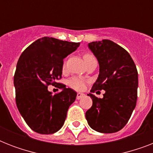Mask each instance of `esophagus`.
Instances as JSON below:
<instances>
[{"instance_id": "34e87169", "label": "esophagus", "mask_w": 153, "mask_h": 153, "mask_svg": "<svg viewBox=\"0 0 153 153\" xmlns=\"http://www.w3.org/2000/svg\"><path fill=\"white\" fill-rule=\"evenodd\" d=\"M85 95L84 94H82V93H78L77 94V96H76V98L79 100V99H80V98H82L83 96Z\"/></svg>"}]
</instances>
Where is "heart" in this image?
Returning a JSON list of instances; mask_svg holds the SVG:
<instances>
[{"instance_id":"1","label":"heart","mask_w":153,"mask_h":153,"mask_svg":"<svg viewBox=\"0 0 153 153\" xmlns=\"http://www.w3.org/2000/svg\"><path fill=\"white\" fill-rule=\"evenodd\" d=\"M93 57H94V56L92 54H91V53H86V54H84L83 55L84 60H86L88 59H91V58ZM64 68L65 65H63V69H64ZM86 83H87V80L77 76L71 77V78L67 81L68 86H69L70 87H71L72 89H74V90H76V91H82V90L85 88Z\"/></svg>"}]
</instances>
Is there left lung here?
Masks as SVG:
<instances>
[{
	"mask_svg": "<svg viewBox=\"0 0 153 153\" xmlns=\"http://www.w3.org/2000/svg\"><path fill=\"white\" fill-rule=\"evenodd\" d=\"M88 46L99 63V75L91 92L105 90V93L102 98L89 94L93 105L86 118L95 131L116 133L127 124L136 107L137 70L128 51L111 40L92 42Z\"/></svg>",
	"mask_w": 153,
	"mask_h": 153,
	"instance_id": "8db88e82",
	"label": "left lung"
}]
</instances>
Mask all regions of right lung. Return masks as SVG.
<instances>
[{
	"mask_svg": "<svg viewBox=\"0 0 153 153\" xmlns=\"http://www.w3.org/2000/svg\"><path fill=\"white\" fill-rule=\"evenodd\" d=\"M79 45L44 37L33 42L19 58L14 74L16 103L25 122L36 133L52 134L64 124L77 94L57 80L62 78L63 59ZM50 85H59L62 91L52 95L47 90Z\"/></svg>",
	"mask_w": 153,
	"mask_h": 153,
	"instance_id": "right-lung-1",
	"label": "right lung"
}]
</instances>
